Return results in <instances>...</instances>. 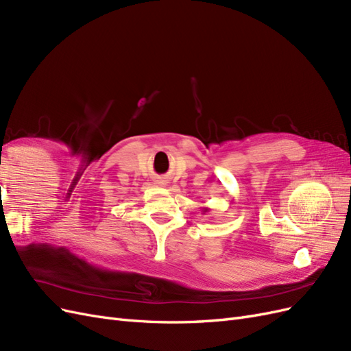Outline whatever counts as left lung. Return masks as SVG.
I'll use <instances>...</instances> for the list:
<instances>
[{"mask_svg":"<svg viewBox=\"0 0 351 351\" xmlns=\"http://www.w3.org/2000/svg\"><path fill=\"white\" fill-rule=\"evenodd\" d=\"M209 210V208H204V212H208Z\"/></svg>","mask_w":351,"mask_h":351,"instance_id":"8db88e82","label":"left lung"}]
</instances>
